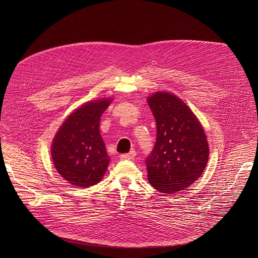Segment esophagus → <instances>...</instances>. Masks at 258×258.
Returning <instances> with one entry per match:
<instances>
[{
    "mask_svg": "<svg viewBox=\"0 0 258 258\" xmlns=\"http://www.w3.org/2000/svg\"><path fill=\"white\" fill-rule=\"evenodd\" d=\"M136 156V151H131L130 153H126V154H121L119 157L121 160H131V159H134Z\"/></svg>",
    "mask_w": 258,
    "mask_h": 258,
    "instance_id": "1",
    "label": "esophagus"
}]
</instances>
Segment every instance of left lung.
Masks as SVG:
<instances>
[{
    "label": "left lung",
    "instance_id": "left-lung-1",
    "mask_svg": "<svg viewBox=\"0 0 258 258\" xmlns=\"http://www.w3.org/2000/svg\"><path fill=\"white\" fill-rule=\"evenodd\" d=\"M156 120V143L146 158L149 182L161 193L183 191L197 180L208 162L204 130L192 110L170 93L148 98Z\"/></svg>",
    "mask_w": 258,
    "mask_h": 258
}]
</instances>
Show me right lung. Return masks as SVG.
<instances>
[{"instance_id":"obj_1","label":"right lung","mask_w":258,"mask_h":258,"mask_svg":"<svg viewBox=\"0 0 258 258\" xmlns=\"http://www.w3.org/2000/svg\"><path fill=\"white\" fill-rule=\"evenodd\" d=\"M111 102L110 99H102L81 106L66 118L54 138V165L73 186H94L106 172L110 158L99 124L101 115Z\"/></svg>"}]
</instances>
